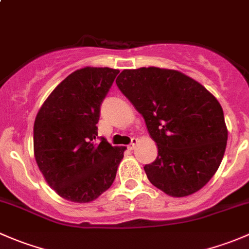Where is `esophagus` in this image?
Wrapping results in <instances>:
<instances>
[{
	"label": "esophagus",
	"mask_w": 249,
	"mask_h": 249,
	"mask_svg": "<svg viewBox=\"0 0 249 249\" xmlns=\"http://www.w3.org/2000/svg\"><path fill=\"white\" fill-rule=\"evenodd\" d=\"M137 142H139V140H137L136 137H132L131 143H130V144H129V149H135V147H136Z\"/></svg>",
	"instance_id": "1"
}]
</instances>
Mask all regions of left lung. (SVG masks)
I'll list each match as a JSON object with an SVG mask.
<instances>
[{"label": "left lung", "instance_id": "obj_1", "mask_svg": "<svg viewBox=\"0 0 249 249\" xmlns=\"http://www.w3.org/2000/svg\"><path fill=\"white\" fill-rule=\"evenodd\" d=\"M115 83L144 118L158 145L157 159L144 166L150 183L173 197L205 187L222 162L228 141L218 100L175 70H124Z\"/></svg>", "mask_w": 249, "mask_h": 249}]
</instances>
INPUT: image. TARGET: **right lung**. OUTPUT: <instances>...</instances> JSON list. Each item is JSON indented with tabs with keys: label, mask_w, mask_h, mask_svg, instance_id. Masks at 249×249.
Returning <instances> with one entry per match:
<instances>
[{
	"label": "right lung",
	"mask_w": 249,
	"mask_h": 249,
	"mask_svg": "<svg viewBox=\"0 0 249 249\" xmlns=\"http://www.w3.org/2000/svg\"><path fill=\"white\" fill-rule=\"evenodd\" d=\"M119 70L84 67L52 91L36 115L35 159L47 183L64 199L90 202L112 185L125 147L97 142L100 106Z\"/></svg>",
	"instance_id": "obj_1"
}]
</instances>
